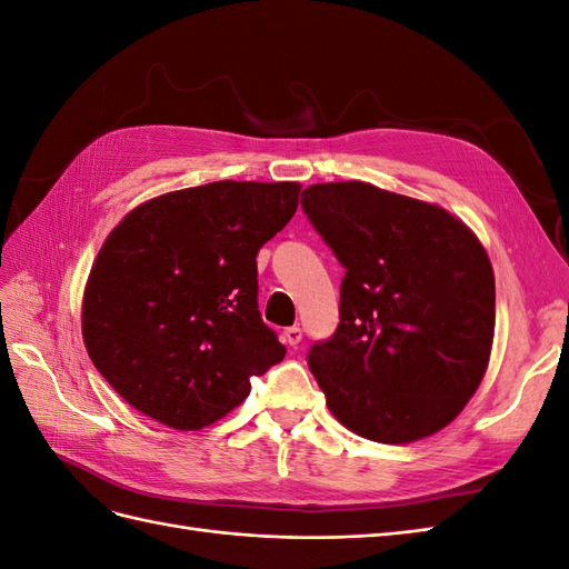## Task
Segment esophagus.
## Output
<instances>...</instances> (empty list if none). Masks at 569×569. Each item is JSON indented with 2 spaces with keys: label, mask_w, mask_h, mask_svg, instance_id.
Returning a JSON list of instances; mask_svg holds the SVG:
<instances>
[{
  "label": "esophagus",
  "mask_w": 569,
  "mask_h": 569,
  "mask_svg": "<svg viewBox=\"0 0 569 569\" xmlns=\"http://www.w3.org/2000/svg\"><path fill=\"white\" fill-rule=\"evenodd\" d=\"M282 337H284V343H289V347H297V343L303 337V332H301L299 325H295V327H287V330L282 332Z\"/></svg>",
  "instance_id": "1"
}]
</instances>
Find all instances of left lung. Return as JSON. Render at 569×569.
<instances>
[{
  "instance_id": "left-lung-1",
  "label": "left lung",
  "mask_w": 569,
  "mask_h": 569,
  "mask_svg": "<svg viewBox=\"0 0 569 569\" xmlns=\"http://www.w3.org/2000/svg\"><path fill=\"white\" fill-rule=\"evenodd\" d=\"M301 209L343 266L339 325L308 351L332 416L358 437L439 432L489 366L496 284L465 222L368 182L303 189Z\"/></svg>"
}]
</instances>
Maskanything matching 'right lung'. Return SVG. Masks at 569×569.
Segmentation results:
<instances>
[{
    "mask_svg": "<svg viewBox=\"0 0 569 569\" xmlns=\"http://www.w3.org/2000/svg\"><path fill=\"white\" fill-rule=\"evenodd\" d=\"M299 189L209 182L137 206L113 228L84 287L82 339L132 408L201 429L284 358L258 311L256 256L295 216Z\"/></svg>",
    "mask_w": 569,
    "mask_h": 569,
    "instance_id": "obj_1",
    "label": "right lung"
}]
</instances>
